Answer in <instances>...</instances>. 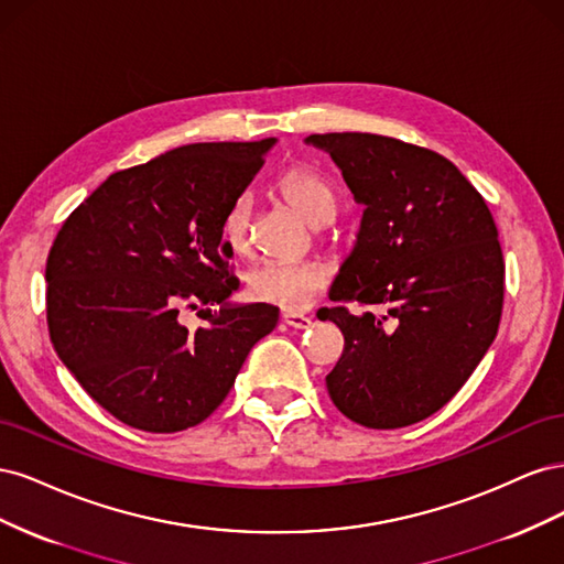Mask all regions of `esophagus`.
<instances>
[{
    "instance_id": "34e87169",
    "label": "esophagus",
    "mask_w": 564,
    "mask_h": 564,
    "mask_svg": "<svg viewBox=\"0 0 564 564\" xmlns=\"http://www.w3.org/2000/svg\"><path fill=\"white\" fill-rule=\"evenodd\" d=\"M282 322L286 324V327H292V329H308L311 324H313L311 317H305L301 313H284Z\"/></svg>"
}]
</instances>
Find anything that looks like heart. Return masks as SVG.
I'll list each match as a JSON object with an SVG mask.
<instances>
[{
	"label": "heart",
	"mask_w": 564,
	"mask_h": 564,
	"mask_svg": "<svg viewBox=\"0 0 564 564\" xmlns=\"http://www.w3.org/2000/svg\"><path fill=\"white\" fill-rule=\"evenodd\" d=\"M280 195L311 220L313 226H327L338 212L336 185L313 166H292L278 181ZM220 237L232 253H247L251 247V197H237L224 220ZM324 270L315 263H275L265 261L247 272V294L275 308L299 313L308 308L324 289Z\"/></svg>",
	"instance_id": "obj_1"
}]
</instances>
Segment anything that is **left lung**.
<instances>
[{"label": "left lung", "instance_id": "obj_1", "mask_svg": "<svg viewBox=\"0 0 564 564\" xmlns=\"http://www.w3.org/2000/svg\"><path fill=\"white\" fill-rule=\"evenodd\" d=\"M365 204L327 308L344 355L327 377L350 421L390 431L445 406L499 332L506 265L485 197L437 152L379 133H313Z\"/></svg>", "mask_w": 564, "mask_h": 564}]
</instances>
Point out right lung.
I'll use <instances>...</instances> for the list:
<instances>
[{
    "mask_svg": "<svg viewBox=\"0 0 564 564\" xmlns=\"http://www.w3.org/2000/svg\"><path fill=\"white\" fill-rule=\"evenodd\" d=\"M272 143H191L122 169L51 245V344L91 400L131 429L178 433L212 416L256 340L275 329L272 305H228L240 280L220 242V220ZM197 307L203 324L185 328L182 311Z\"/></svg>",
    "mask_w": 564,
    "mask_h": 564,
    "instance_id": "add662e5",
    "label": "right lung"
}]
</instances>
